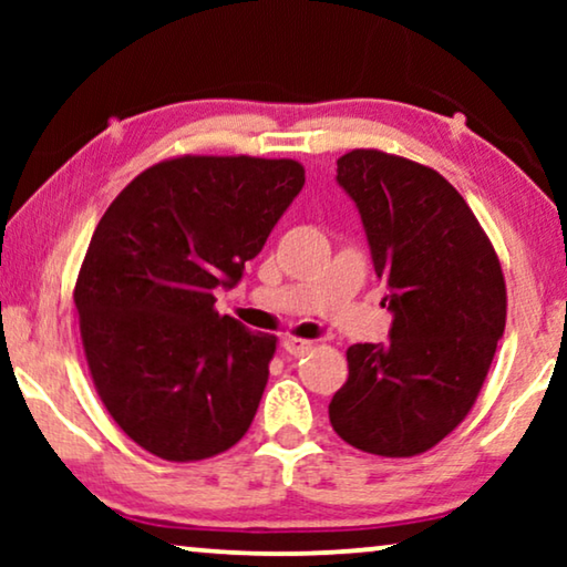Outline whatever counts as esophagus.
I'll use <instances>...</instances> for the list:
<instances>
[{
	"instance_id": "esophagus-1",
	"label": "esophagus",
	"mask_w": 567,
	"mask_h": 567,
	"mask_svg": "<svg viewBox=\"0 0 567 567\" xmlns=\"http://www.w3.org/2000/svg\"><path fill=\"white\" fill-rule=\"evenodd\" d=\"M284 348H286V353H291V355H305L312 351V343H309V340H301V338H286Z\"/></svg>"
}]
</instances>
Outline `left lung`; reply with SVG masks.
Returning <instances> with one entry per match:
<instances>
[{"instance_id": "obj_1", "label": "left lung", "mask_w": 567, "mask_h": 567, "mask_svg": "<svg viewBox=\"0 0 567 567\" xmlns=\"http://www.w3.org/2000/svg\"><path fill=\"white\" fill-rule=\"evenodd\" d=\"M384 278L390 343L346 351L330 402L336 433L361 452H429L475 405L506 328V281L485 229L436 169L379 150L338 159Z\"/></svg>"}]
</instances>
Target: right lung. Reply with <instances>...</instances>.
I'll list each match as a JSON object with an SVG mask.
<instances>
[{"label":"right lung","mask_w":567,"mask_h":567,"mask_svg":"<svg viewBox=\"0 0 567 567\" xmlns=\"http://www.w3.org/2000/svg\"><path fill=\"white\" fill-rule=\"evenodd\" d=\"M305 185L297 159L157 162L123 188L74 286L87 367L121 431L167 462L227 452L250 429L276 336L214 309Z\"/></svg>","instance_id":"right-lung-1"}]
</instances>
